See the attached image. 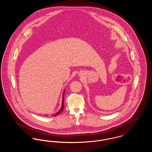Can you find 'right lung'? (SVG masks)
Segmentation results:
<instances>
[{
	"mask_svg": "<svg viewBox=\"0 0 152 152\" xmlns=\"http://www.w3.org/2000/svg\"><path fill=\"white\" fill-rule=\"evenodd\" d=\"M64 93H65V91H64V92H63V101H62V105H61V109L58 110V112H57L56 114H55L54 115H53V116H58V115L62 111H63V109H64Z\"/></svg>",
	"mask_w": 152,
	"mask_h": 152,
	"instance_id": "right-lung-1",
	"label": "right lung"
}]
</instances>
